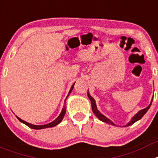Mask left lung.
Returning a JSON list of instances; mask_svg holds the SVG:
<instances>
[{"label":"left lung","instance_id":"obj_1","mask_svg":"<svg viewBox=\"0 0 158 158\" xmlns=\"http://www.w3.org/2000/svg\"><path fill=\"white\" fill-rule=\"evenodd\" d=\"M88 96H89V99H90L91 102H92V111H93V113L95 114V116H96L97 118H99L100 121H103V122L107 123V124H112V125H115V124H114V123H113L112 121H110V120L108 119L107 118H106L105 116H103L102 114H101V113H99V111L98 110H97V108H96V105H95V99H94L93 98H92V97L90 95H89V92H88ZM152 101H153V99H152ZM152 101H151V102H150V105H149L147 108H145V109H143V110H140L139 112L138 113V114H136L135 116H134V117H133L132 119H131V121H130V122L128 123V124H127L128 126V125H131V124H134V123L136 122L137 121H139V120L141 119V118H143V115H144V114H145L147 112V110H149V108L150 107V106H151V103H152Z\"/></svg>","mask_w":158,"mask_h":158}]
</instances>
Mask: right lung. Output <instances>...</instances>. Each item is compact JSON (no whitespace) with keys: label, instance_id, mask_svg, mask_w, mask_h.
Here are the masks:
<instances>
[{"label":"right lung","instance_id":"1","mask_svg":"<svg viewBox=\"0 0 158 158\" xmlns=\"http://www.w3.org/2000/svg\"><path fill=\"white\" fill-rule=\"evenodd\" d=\"M73 86H74V85H72L71 89H70V90H69V94H68L67 97L69 96V94H70V92H71L72 90H73ZM67 97H66V98H67ZM66 99H65V102H66ZM65 114H66V106H63V110H62L61 114H59V117H58V118H56V119L54 121L49 123V124H44V125H34V124H30V123L27 122V121H23V120L20 119V118H18V117H17V118H18V119H19V121H21V122L23 123V124H25L26 125H27V126H28V127H30V128H33V129H43V128H52V127H54V126H56V125H57V124H59V123L61 122L62 120H63V117H64V115H65Z\"/></svg>","mask_w":158,"mask_h":158}]
</instances>
